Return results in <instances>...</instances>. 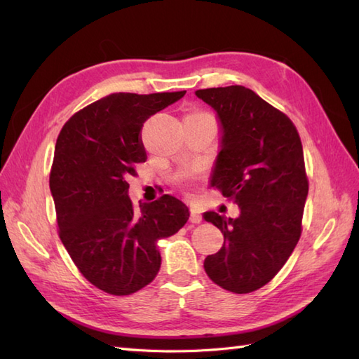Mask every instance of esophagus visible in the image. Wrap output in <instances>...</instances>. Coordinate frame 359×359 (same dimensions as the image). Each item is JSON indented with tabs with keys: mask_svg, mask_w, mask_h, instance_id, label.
Returning a JSON list of instances; mask_svg holds the SVG:
<instances>
[{
	"mask_svg": "<svg viewBox=\"0 0 359 359\" xmlns=\"http://www.w3.org/2000/svg\"><path fill=\"white\" fill-rule=\"evenodd\" d=\"M189 220H191L193 224H199L202 220V215L201 211L197 207H191V210H189Z\"/></svg>",
	"mask_w": 359,
	"mask_h": 359,
	"instance_id": "34e87169",
	"label": "esophagus"
}]
</instances>
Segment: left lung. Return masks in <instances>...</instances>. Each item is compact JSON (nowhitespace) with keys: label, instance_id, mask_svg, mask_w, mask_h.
<instances>
[{"label":"left lung","instance_id":"1","mask_svg":"<svg viewBox=\"0 0 359 359\" xmlns=\"http://www.w3.org/2000/svg\"><path fill=\"white\" fill-rule=\"evenodd\" d=\"M196 95L216 111L222 133L211 187L241 210L236 219L203 215L224 234L203 269L228 292L251 293L276 276L301 238L309 194L302 143L293 121L248 88Z\"/></svg>","mask_w":359,"mask_h":359}]
</instances>
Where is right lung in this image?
Returning a JSON list of instances; mask_svg holds the SVG:
<instances>
[{"instance_id": "obj_1", "label": "right lung", "mask_w": 359, "mask_h": 359, "mask_svg": "<svg viewBox=\"0 0 359 359\" xmlns=\"http://www.w3.org/2000/svg\"><path fill=\"white\" fill-rule=\"evenodd\" d=\"M185 93L106 95L60 131L49 177L60 239L83 276L109 294H131L152 282L162 262L157 241L189 217L170 194L139 211L128 196V179L147 160L143 123Z\"/></svg>"}]
</instances>
